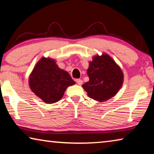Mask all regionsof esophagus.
I'll list each match as a JSON object with an SVG mask.
<instances>
[{"label": "esophagus", "mask_w": 154, "mask_h": 154, "mask_svg": "<svg viewBox=\"0 0 154 154\" xmlns=\"http://www.w3.org/2000/svg\"><path fill=\"white\" fill-rule=\"evenodd\" d=\"M76 82H77V83L78 85H81L83 83V81L82 79H77L76 80Z\"/></svg>", "instance_id": "1"}]
</instances>
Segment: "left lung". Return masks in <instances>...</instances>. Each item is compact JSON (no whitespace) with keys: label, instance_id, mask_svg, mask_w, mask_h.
<instances>
[{"label":"left lung","instance_id":"obj_1","mask_svg":"<svg viewBox=\"0 0 154 154\" xmlns=\"http://www.w3.org/2000/svg\"><path fill=\"white\" fill-rule=\"evenodd\" d=\"M87 74L90 79L82 87L90 98L100 103L116 96L124 83L121 68L106 53L93 56Z\"/></svg>","mask_w":154,"mask_h":154}]
</instances>
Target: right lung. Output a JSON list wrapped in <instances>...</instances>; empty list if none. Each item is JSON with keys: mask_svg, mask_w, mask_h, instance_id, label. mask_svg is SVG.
<instances>
[{"mask_svg": "<svg viewBox=\"0 0 154 154\" xmlns=\"http://www.w3.org/2000/svg\"><path fill=\"white\" fill-rule=\"evenodd\" d=\"M67 71L59 68L55 60L42 57L29 75L28 85L35 94L44 103L58 102L68 87L74 85Z\"/></svg>", "mask_w": 154, "mask_h": 154, "instance_id": "1", "label": "right lung"}]
</instances>
